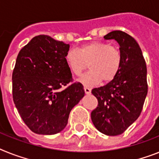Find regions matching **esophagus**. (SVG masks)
Returning <instances> with one entry per match:
<instances>
[{"instance_id":"esophagus-1","label":"esophagus","mask_w":159,"mask_h":159,"mask_svg":"<svg viewBox=\"0 0 159 159\" xmlns=\"http://www.w3.org/2000/svg\"><path fill=\"white\" fill-rule=\"evenodd\" d=\"M84 90H85V93H86V94H90V93H91V89L87 87V86H84Z\"/></svg>"}]
</instances>
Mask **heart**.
<instances>
[{"label": "heart", "instance_id": "heart-1", "mask_svg": "<svg viewBox=\"0 0 159 159\" xmlns=\"http://www.w3.org/2000/svg\"><path fill=\"white\" fill-rule=\"evenodd\" d=\"M69 70L80 76L87 68L79 82L86 86H94L102 82H109L116 77L122 65V55L118 47L101 41H92L79 47L77 50L69 49L65 57Z\"/></svg>", "mask_w": 159, "mask_h": 159}]
</instances>
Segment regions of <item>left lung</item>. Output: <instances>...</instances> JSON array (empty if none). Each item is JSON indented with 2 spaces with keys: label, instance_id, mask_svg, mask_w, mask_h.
Instances as JSON below:
<instances>
[{
  "label": "left lung",
  "instance_id": "obj_1",
  "mask_svg": "<svg viewBox=\"0 0 159 159\" xmlns=\"http://www.w3.org/2000/svg\"><path fill=\"white\" fill-rule=\"evenodd\" d=\"M103 38L115 39L120 44L122 65L112 81L92 90L98 103L92 111L91 120L105 135L117 136L122 134L142 111L148 92L147 69L141 48L131 35L114 30Z\"/></svg>",
  "mask_w": 159,
  "mask_h": 159
}]
</instances>
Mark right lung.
Here are the masks:
<instances>
[{"mask_svg":"<svg viewBox=\"0 0 159 159\" xmlns=\"http://www.w3.org/2000/svg\"><path fill=\"white\" fill-rule=\"evenodd\" d=\"M69 50V44L40 34L18 53L12 75L13 98L22 120L34 133L62 131L73 107L85 95L80 82L66 86L73 82L65 61Z\"/></svg>","mask_w":159,"mask_h":159,"instance_id":"1","label":"right lung"}]
</instances>
